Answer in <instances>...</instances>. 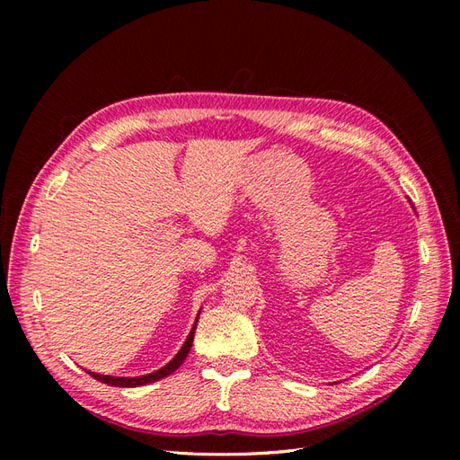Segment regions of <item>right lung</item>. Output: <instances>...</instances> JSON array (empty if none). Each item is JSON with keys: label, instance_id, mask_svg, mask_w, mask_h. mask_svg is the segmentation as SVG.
I'll use <instances>...</instances> for the list:
<instances>
[{"label": "right lung", "instance_id": "add662e5", "mask_svg": "<svg viewBox=\"0 0 460 460\" xmlns=\"http://www.w3.org/2000/svg\"><path fill=\"white\" fill-rule=\"evenodd\" d=\"M199 313H201V309H199ZM199 313L196 316V323H193V326H191V330L188 333L184 345L180 347V351L174 355V358L169 360V363H166L163 368L151 372V374H144V376H105V374H97V372H90V370H88V374L92 376V378H95L97 382H103L107 385H115V387H137V385H147L151 382H157L161 378H166V376L172 374L186 360V357H188V353L191 349V343H193V333H196V328H198Z\"/></svg>", "mask_w": 460, "mask_h": 460}]
</instances>
